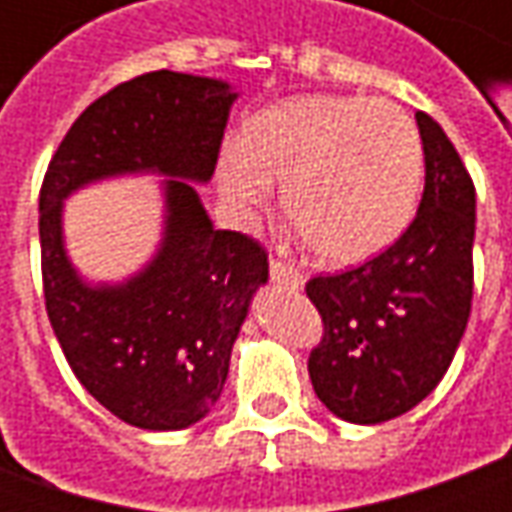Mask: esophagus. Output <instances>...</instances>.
I'll use <instances>...</instances> for the list:
<instances>
[{"mask_svg": "<svg viewBox=\"0 0 512 512\" xmlns=\"http://www.w3.org/2000/svg\"><path fill=\"white\" fill-rule=\"evenodd\" d=\"M268 274H271V282L285 285V288H290V290H299L301 285H304V277H301L299 268L290 266V263H285V260H277V257H271Z\"/></svg>", "mask_w": 512, "mask_h": 512, "instance_id": "34e87169", "label": "esophagus"}]
</instances>
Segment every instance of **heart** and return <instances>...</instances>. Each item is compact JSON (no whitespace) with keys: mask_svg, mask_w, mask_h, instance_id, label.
I'll return each instance as SVG.
<instances>
[{"mask_svg":"<svg viewBox=\"0 0 512 512\" xmlns=\"http://www.w3.org/2000/svg\"><path fill=\"white\" fill-rule=\"evenodd\" d=\"M224 200L255 213L268 183L304 246L332 266H356L403 235L417 211L422 142L414 120L384 98L299 95L249 117L216 167Z\"/></svg>","mask_w":512,"mask_h":512,"instance_id":"heart-1","label":"heart"}]
</instances>
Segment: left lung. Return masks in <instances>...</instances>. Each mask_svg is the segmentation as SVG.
<instances>
[{
	"label": "left lung",
	"mask_w": 512,
	"mask_h": 512,
	"mask_svg": "<svg viewBox=\"0 0 512 512\" xmlns=\"http://www.w3.org/2000/svg\"><path fill=\"white\" fill-rule=\"evenodd\" d=\"M425 191L395 244L362 266L312 277L323 321L310 351L315 395L332 414L378 425L436 389L472 310L474 183L441 126L417 112Z\"/></svg>",
	"instance_id": "left-lung-1"
}]
</instances>
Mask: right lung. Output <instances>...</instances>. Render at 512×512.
Returning a JSON list of instances; mask_svg holds the SVG:
<instances>
[{
	"mask_svg": "<svg viewBox=\"0 0 512 512\" xmlns=\"http://www.w3.org/2000/svg\"><path fill=\"white\" fill-rule=\"evenodd\" d=\"M235 93L227 82L153 71L84 109L40 186V268L51 329L90 395L134 428L200 422L224 389L230 351L268 279L260 241L213 230L194 183L211 180ZM167 174L157 257L123 286L93 289L61 246V200L84 182Z\"/></svg>",
	"mask_w": 512,
	"mask_h": 512,
	"instance_id": "right-lung-1",
	"label": "right lung"
}]
</instances>
